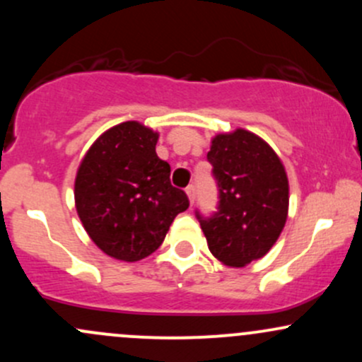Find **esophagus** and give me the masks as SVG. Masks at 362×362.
<instances>
[{
	"mask_svg": "<svg viewBox=\"0 0 362 362\" xmlns=\"http://www.w3.org/2000/svg\"><path fill=\"white\" fill-rule=\"evenodd\" d=\"M185 192H187L190 204H192V202H194V197H196V187H194V185H189V187L185 189Z\"/></svg>",
	"mask_w": 362,
	"mask_h": 362,
	"instance_id": "esophagus-1",
	"label": "esophagus"
}]
</instances>
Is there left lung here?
<instances>
[{
    "instance_id": "left-lung-1",
    "label": "left lung",
    "mask_w": 362,
    "mask_h": 362,
    "mask_svg": "<svg viewBox=\"0 0 362 362\" xmlns=\"http://www.w3.org/2000/svg\"><path fill=\"white\" fill-rule=\"evenodd\" d=\"M208 161L218 187L216 211L196 209L209 251L228 266L259 259L287 220L288 180L275 151L247 130L213 139Z\"/></svg>"
}]
</instances>
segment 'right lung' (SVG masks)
I'll return each mask as SVG.
<instances>
[{
	"mask_svg": "<svg viewBox=\"0 0 362 362\" xmlns=\"http://www.w3.org/2000/svg\"><path fill=\"white\" fill-rule=\"evenodd\" d=\"M156 142L158 134L141 123H120L94 142L75 178L86 232L103 252L129 263L156 251L175 216L189 208Z\"/></svg>",
	"mask_w": 362,
	"mask_h": 362,
	"instance_id": "obj_1",
	"label": "right lung"
}]
</instances>
